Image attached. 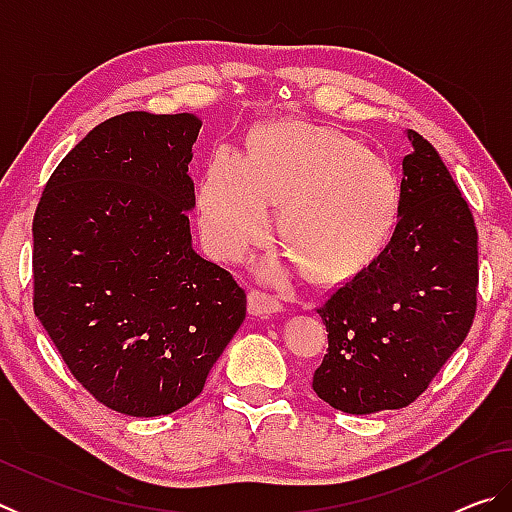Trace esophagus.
<instances>
[{
	"instance_id": "obj_1",
	"label": "esophagus",
	"mask_w": 512,
	"mask_h": 512,
	"mask_svg": "<svg viewBox=\"0 0 512 512\" xmlns=\"http://www.w3.org/2000/svg\"><path fill=\"white\" fill-rule=\"evenodd\" d=\"M280 309H282L280 300L273 298L271 293H264L259 289H250V293H248V311H250V314L266 318L271 314H277Z\"/></svg>"
}]
</instances>
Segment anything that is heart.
Masks as SVG:
<instances>
[{
	"instance_id": "b5f03b06",
	"label": "heart",
	"mask_w": 512,
	"mask_h": 512,
	"mask_svg": "<svg viewBox=\"0 0 512 512\" xmlns=\"http://www.w3.org/2000/svg\"><path fill=\"white\" fill-rule=\"evenodd\" d=\"M400 178L384 155L336 128L277 121L259 128L244 158L219 149L201 183L198 223L207 250L237 262L271 232L282 205V235L320 282L366 266L391 237L400 212ZM282 280L287 268L266 262Z\"/></svg>"
}]
</instances>
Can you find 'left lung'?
Instances as JSON below:
<instances>
[{
	"mask_svg": "<svg viewBox=\"0 0 512 512\" xmlns=\"http://www.w3.org/2000/svg\"><path fill=\"white\" fill-rule=\"evenodd\" d=\"M400 212L386 248L316 311L329 348L314 391L336 411L404 409L470 332L479 250L470 205L438 151L406 131Z\"/></svg>",
	"mask_w": 512,
	"mask_h": 512,
	"instance_id": "8db88e82",
	"label": "left lung"
}]
</instances>
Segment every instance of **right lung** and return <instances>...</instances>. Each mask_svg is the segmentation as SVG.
<instances>
[{
    "instance_id": "right-lung-1",
    "label": "right lung",
    "mask_w": 512,
    "mask_h": 512,
    "mask_svg": "<svg viewBox=\"0 0 512 512\" xmlns=\"http://www.w3.org/2000/svg\"><path fill=\"white\" fill-rule=\"evenodd\" d=\"M203 121L124 112L83 137L33 216V311L76 381L133 418L183 409L246 318L192 248L187 164Z\"/></svg>"
}]
</instances>
